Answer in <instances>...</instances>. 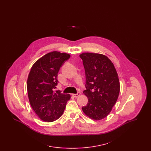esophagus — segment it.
<instances>
[{
	"mask_svg": "<svg viewBox=\"0 0 151 151\" xmlns=\"http://www.w3.org/2000/svg\"><path fill=\"white\" fill-rule=\"evenodd\" d=\"M80 92H78L77 94H72V96H73V97H75V98L78 97L79 96H80Z\"/></svg>",
	"mask_w": 151,
	"mask_h": 151,
	"instance_id": "esophagus-1",
	"label": "esophagus"
}]
</instances>
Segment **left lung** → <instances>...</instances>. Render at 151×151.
Returning <instances> with one entry per match:
<instances>
[{
    "instance_id": "left-lung-1",
    "label": "left lung",
    "mask_w": 151,
    "mask_h": 151,
    "mask_svg": "<svg viewBox=\"0 0 151 151\" xmlns=\"http://www.w3.org/2000/svg\"><path fill=\"white\" fill-rule=\"evenodd\" d=\"M79 56L86 71V90L83 93L88 99L82 110L91 119L100 121L109 114L118 98V73L114 64L105 55L83 52Z\"/></svg>"
}]
</instances>
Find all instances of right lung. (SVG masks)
<instances>
[{
	"label": "right lung",
	"instance_id": "add662e5",
	"mask_svg": "<svg viewBox=\"0 0 151 151\" xmlns=\"http://www.w3.org/2000/svg\"><path fill=\"white\" fill-rule=\"evenodd\" d=\"M70 55L53 51L38 59L32 65L27 79L30 104L38 116L45 122H54L64 112L69 94L54 89L58 84V73Z\"/></svg>",
	"mask_w": 151,
	"mask_h": 151
}]
</instances>
